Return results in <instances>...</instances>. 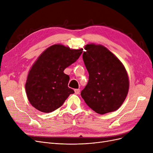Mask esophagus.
<instances>
[{
    "label": "esophagus",
    "instance_id": "esophagus-1",
    "mask_svg": "<svg viewBox=\"0 0 153 153\" xmlns=\"http://www.w3.org/2000/svg\"><path fill=\"white\" fill-rule=\"evenodd\" d=\"M80 90L79 89H75V93L76 94H80Z\"/></svg>",
    "mask_w": 153,
    "mask_h": 153
}]
</instances>
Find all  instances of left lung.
Returning <instances> with one entry per match:
<instances>
[{"label": "left lung", "instance_id": "1", "mask_svg": "<svg viewBox=\"0 0 153 153\" xmlns=\"http://www.w3.org/2000/svg\"><path fill=\"white\" fill-rule=\"evenodd\" d=\"M82 57L89 74V81L81 92L82 98L100 114L117 110L126 98L129 80L122 62L100 45L85 47Z\"/></svg>", "mask_w": 153, "mask_h": 153}]
</instances>
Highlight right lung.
I'll return each instance as SVG.
<instances>
[{"instance_id":"right-lung-1","label":"right lung","mask_w":153,"mask_h":153,"mask_svg":"<svg viewBox=\"0 0 153 153\" xmlns=\"http://www.w3.org/2000/svg\"><path fill=\"white\" fill-rule=\"evenodd\" d=\"M82 51L54 45L41 53L29 71L25 84L27 98L35 108L52 112L75 92L68 87L69 76L64 70L76 61Z\"/></svg>"}]
</instances>
